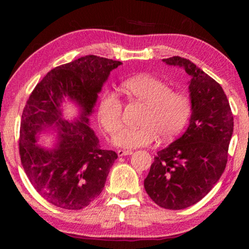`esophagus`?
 Here are the masks:
<instances>
[{
    "label": "esophagus",
    "instance_id": "1",
    "mask_svg": "<svg viewBox=\"0 0 249 249\" xmlns=\"http://www.w3.org/2000/svg\"><path fill=\"white\" fill-rule=\"evenodd\" d=\"M132 153H133V151L132 150H128V149H119V150H117V155H119L120 157H122V156L130 155Z\"/></svg>",
    "mask_w": 249,
    "mask_h": 249
}]
</instances>
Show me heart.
<instances>
[{"instance_id":"1","label":"heart","mask_w":249,"mask_h":249,"mask_svg":"<svg viewBox=\"0 0 249 249\" xmlns=\"http://www.w3.org/2000/svg\"><path fill=\"white\" fill-rule=\"evenodd\" d=\"M123 89L130 98L147 105L141 127H126L113 137V142L124 148L149 146L158 140L169 141L181 133L192 112L190 98L172 91L166 82L151 75H137L126 80ZM123 102L115 92L104 93L99 107V120L109 134L122 127Z\"/></svg>"}]
</instances>
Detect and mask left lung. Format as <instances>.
Returning <instances> with one entry per match:
<instances>
[{
	"label": "left lung",
	"instance_id": "1",
	"mask_svg": "<svg viewBox=\"0 0 249 249\" xmlns=\"http://www.w3.org/2000/svg\"><path fill=\"white\" fill-rule=\"evenodd\" d=\"M162 60L190 75L192 114L182 136L157 153L144 187L156 204L182 210L203 199L224 172L234 119L215 80L189 59L174 56Z\"/></svg>",
	"mask_w": 249,
	"mask_h": 249
}]
</instances>
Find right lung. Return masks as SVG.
<instances>
[{
	"label": "right lung",
	"instance_id": "obj_1",
	"mask_svg": "<svg viewBox=\"0 0 249 249\" xmlns=\"http://www.w3.org/2000/svg\"><path fill=\"white\" fill-rule=\"evenodd\" d=\"M121 61L89 54L56 67L29 95L19 130V156L28 180L49 203L66 210H81L102 192L108 171L117 158L101 149L89 127V116L109 72ZM68 98L77 103L80 115L73 122L62 120L60 107ZM53 124L61 134L56 149L36 144V133Z\"/></svg>",
	"mask_w": 249,
	"mask_h": 249
}]
</instances>
